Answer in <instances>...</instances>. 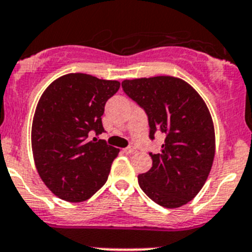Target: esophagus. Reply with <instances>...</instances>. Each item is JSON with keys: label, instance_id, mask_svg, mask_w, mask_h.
<instances>
[{"label": "esophagus", "instance_id": "obj_1", "mask_svg": "<svg viewBox=\"0 0 252 252\" xmlns=\"http://www.w3.org/2000/svg\"><path fill=\"white\" fill-rule=\"evenodd\" d=\"M124 152H125L126 154H134L137 152V149L134 148L133 146H129V147H127V148L124 149Z\"/></svg>", "mask_w": 252, "mask_h": 252}]
</instances>
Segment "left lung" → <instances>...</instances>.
Here are the masks:
<instances>
[{
    "label": "left lung",
    "mask_w": 252,
    "mask_h": 252,
    "mask_svg": "<svg viewBox=\"0 0 252 252\" xmlns=\"http://www.w3.org/2000/svg\"><path fill=\"white\" fill-rule=\"evenodd\" d=\"M124 92L148 116L149 138L165 136L152 168L139 174L144 193L165 208L190 202L205 185L216 151L210 110L189 83L170 76L125 79Z\"/></svg>",
    "instance_id": "obj_1"
}]
</instances>
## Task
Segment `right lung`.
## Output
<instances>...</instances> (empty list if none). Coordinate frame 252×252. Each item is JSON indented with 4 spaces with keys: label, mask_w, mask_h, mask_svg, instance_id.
Listing matches in <instances>:
<instances>
[{
    "label": "right lung",
    "mask_w": 252,
    "mask_h": 252,
    "mask_svg": "<svg viewBox=\"0 0 252 252\" xmlns=\"http://www.w3.org/2000/svg\"><path fill=\"white\" fill-rule=\"evenodd\" d=\"M119 88L118 81L69 73L42 93L32 126V148L41 180L61 200L83 202L108 180L119 149L91 136L104 132V108Z\"/></svg>",
    "instance_id": "right-lung-1"
}]
</instances>
